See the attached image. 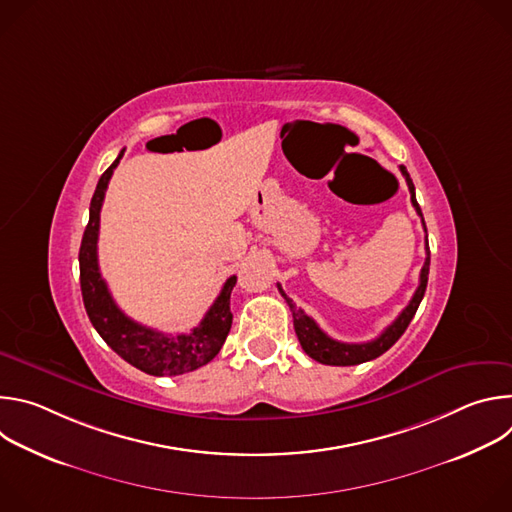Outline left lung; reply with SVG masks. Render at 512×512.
Returning a JSON list of instances; mask_svg holds the SVG:
<instances>
[{"mask_svg":"<svg viewBox=\"0 0 512 512\" xmlns=\"http://www.w3.org/2000/svg\"><path fill=\"white\" fill-rule=\"evenodd\" d=\"M401 168V174L405 176V182H407V188L411 192V204L415 206L417 214L421 216V223H423V214H421V208L417 204V198H415V186H413V180L409 178V172L405 170V166H399ZM423 231L427 233L425 229V223H423ZM425 263L421 267V273H419V287L415 289V294L411 298V302L407 304V308L397 316V320L387 326L383 330V334L371 342H360V344H348V342H338L334 338H330L324 330H320V326L308 316L304 314V310H300L294 302H291L285 291L281 289V285L277 283V289L279 294L283 296V300L287 302L289 310H291V316H294V328H296V334H298V340L304 348V352L322 362V364H334V367H350V364H360V362H367V360H373L377 356H381L383 352H387L399 338L401 334L407 330L409 322L413 320L421 300H423V294H425V287H427V275H429V245H427V235H425Z\"/></svg>","mask_w":512,"mask_h":512,"instance_id":"8db88e82","label":"left lung"}]
</instances>
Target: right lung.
Segmentation results:
<instances>
[{
  "label": "right lung",
  "instance_id": "add662e5",
  "mask_svg": "<svg viewBox=\"0 0 512 512\" xmlns=\"http://www.w3.org/2000/svg\"><path fill=\"white\" fill-rule=\"evenodd\" d=\"M103 172L99 178L97 190L89 208V225L83 235L79 265H81V291L85 310L89 314L91 324L99 332V336L135 369L154 375V377H176L190 371H196L210 362L218 350L223 348L231 324V291L237 283V275H231L221 294L214 300L202 322L192 328L188 334H164L154 328L141 326L127 318L117 304L113 302L109 287L99 271L97 261V241H99V221L101 206L105 198V190L117 168L121 156Z\"/></svg>",
  "mask_w": 512,
  "mask_h": 512
}]
</instances>
